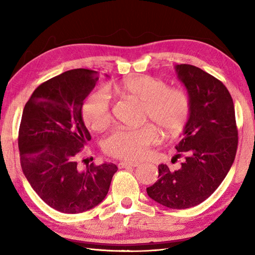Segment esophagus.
<instances>
[{
  "label": "esophagus",
  "instance_id": "esophagus-1",
  "mask_svg": "<svg viewBox=\"0 0 255 255\" xmlns=\"http://www.w3.org/2000/svg\"><path fill=\"white\" fill-rule=\"evenodd\" d=\"M138 165H139L138 162H126V161H123V162H119V163H118L119 169H128V167H136Z\"/></svg>",
  "mask_w": 255,
  "mask_h": 255
}]
</instances>
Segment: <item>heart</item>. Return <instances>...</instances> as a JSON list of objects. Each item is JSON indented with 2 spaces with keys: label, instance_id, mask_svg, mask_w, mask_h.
Masks as SVG:
<instances>
[{
  "label": "heart",
  "instance_id": "1",
  "mask_svg": "<svg viewBox=\"0 0 255 255\" xmlns=\"http://www.w3.org/2000/svg\"><path fill=\"white\" fill-rule=\"evenodd\" d=\"M115 91L125 97L142 104L143 121H150L162 129L166 137L180 134L191 115V97L185 91L169 88L167 84L151 75H134L115 85ZM111 95L105 88L90 93L82 104V118L86 125L102 130L112 121ZM159 140V132L153 125L141 128H118L103 141V150L114 158L138 161L147 156L150 148Z\"/></svg>",
  "mask_w": 255,
  "mask_h": 255
}]
</instances>
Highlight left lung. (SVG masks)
Returning a JSON list of instances; mask_svg holds the SVG:
<instances>
[{"mask_svg": "<svg viewBox=\"0 0 255 255\" xmlns=\"http://www.w3.org/2000/svg\"><path fill=\"white\" fill-rule=\"evenodd\" d=\"M177 78L187 89L192 110L175 149L185 160L176 171L159 165V180L147 188L150 198L172 209L194 207L225 180L238 148L235 105L224 83L191 64H177Z\"/></svg>", "mask_w": 255, "mask_h": 255, "instance_id": "obj_1", "label": "left lung"}]
</instances>
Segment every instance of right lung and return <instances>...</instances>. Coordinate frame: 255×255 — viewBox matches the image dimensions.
<instances>
[{"label":"right lung","mask_w":255,"mask_h":255,"mask_svg":"<svg viewBox=\"0 0 255 255\" xmlns=\"http://www.w3.org/2000/svg\"><path fill=\"white\" fill-rule=\"evenodd\" d=\"M99 73L74 69L41 83L26 103L18 131L20 165L31 187L64 214L90 210L106 197L117 166L91 163L81 170L78 155L91 140L82 104Z\"/></svg>","instance_id":"right-lung-1"}]
</instances>
